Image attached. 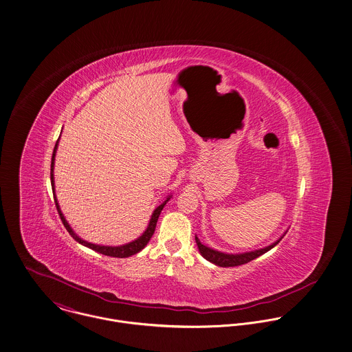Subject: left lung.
<instances>
[{
	"mask_svg": "<svg viewBox=\"0 0 352 352\" xmlns=\"http://www.w3.org/2000/svg\"><path fill=\"white\" fill-rule=\"evenodd\" d=\"M286 234H282L276 241H274L273 244L265 247V248H259V250H255V251H250V252H243V254H226V252H221V251H217V250H213L210 247H206L204 245L199 239L195 236V243H197V247L199 250V254L206 259L209 261L210 263L216 265V266H220V267H234V266H240V265H244V263H248L254 259H256L258 256L263 255L265 252L270 251L273 247H275L280 240L282 237Z\"/></svg>",
	"mask_w": 352,
	"mask_h": 352,
	"instance_id": "obj_1",
	"label": "left lung"
}]
</instances>
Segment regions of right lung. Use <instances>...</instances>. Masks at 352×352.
Masks as SVG:
<instances>
[{"instance_id": "1", "label": "right lung", "mask_w": 352, "mask_h": 352, "mask_svg": "<svg viewBox=\"0 0 352 352\" xmlns=\"http://www.w3.org/2000/svg\"><path fill=\"white\" fill-rule=\"evenodd\" d=\"M59 138H60V136H59ZM58 143H59V139L56 140V144H55V147H54V153H52V159H51V186H52L54 199H55V205H56L58 213H59V216H60V220H62L63 226H65V227H66V230L69 231V234H72V237H73L74 240H77L79 244H82V245H85V247H87V248H91V250H94V251H97V252H100V254H102V255H107V256H113V258H128V256H131V255H135V254L140 252V251L147 245V243L150 241V239L153 237V234L155 232V227H157V219H159V214H160L162 209L164 208L166 202L170 199V197H171V195H168V197H167V199H166L163 204H160V205L157 206V209L154 210V213H153V216H151V219H150V223H148L147 230L143 232V234H142L140 237H138L136 240H133V241H131V243H126V244H122V245H118V247H112V245H100V244H93V243H89V241H86V240H82V239H80L79 236H77V234L72 230V227L69 226V223L66 221V219H65V216H63V213H62V210H60V208H59V204H58L56 195H55L54 164H55V154H56Z\"/></svg>"}]
</instances>
